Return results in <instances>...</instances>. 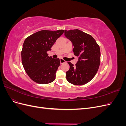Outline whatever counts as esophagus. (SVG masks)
I'll return each instance as SVG.
<instances>
[{"label": "esophagus", "instance_id": "34e87169", "mask_svg": "<svg viewBox=\"0 0 126 126\" xmlns=\"http://www.w3.org/2000/svg\"><path fill=\"white\" fill-rule=\"evenodd\" d=\"M60 63L62 64V63H65L66 62L64 60H63V59H60Z\"/></svg>", "mask_w": 126, "mask_h": 126}]
</instances>
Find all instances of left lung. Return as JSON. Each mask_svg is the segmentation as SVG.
<instances>
[{
    "mask_svg": "<svg viewBox=\"0 0 126 126\" xmlns=\"http://www.w3.org/2000/svg\"><path fill=\"white\" fill-rule=\"evenodd\" d=\"M64 36L69 39L74 55L78 57L75 66L71 63L66 72L67 80L75 85H83L89 82L97 74L100 63V47L94 38L79 29L64 30Z\"/></svg>",
    "mask_w": 126,
    "mask_h": 126,
    "instance_id": "8db88e82",
    "label": "left lung"
}]
</instances>
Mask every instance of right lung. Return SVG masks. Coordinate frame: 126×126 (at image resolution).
Masks as SVG:
<instances>
[{
    "label": "right lung",
    "mask_w": 126,
    "mask_h": 126,
    "mask_svg": "<svg viewBox=\"0 0 126 126\" xmlns=\"http://www.w3.org/2000/svg\"><path fill=\"white\" fill-rule=\"evenodd\" d=\"M64 30H41L28 37L24 41L21 51V61L24 69L33 81L40 84L52 82L60 66L59 58L48 56L56 40Z\"/></svg>",
    "instance_id": "right-lung-1"
}]
</instances>
